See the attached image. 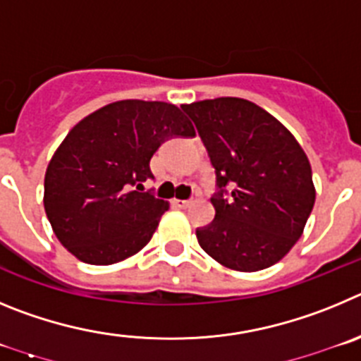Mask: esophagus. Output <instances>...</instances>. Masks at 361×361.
<instances>
[{"label": "esophagus", "instance_id": "obj_1", "mask_svg": "<svg viewBox=\"0 0 361 361\" xmlns=\"http://www.w3.org/2000/svg\"><path fill=\"white\" fill-rule=\"evenodd\" d=\"M173 203H174V204H176L178 209H187L188 204L192 203V201H190V200H174V201H173Z\"/></svg>", "mask_w": 361, "mask_h": 361}]
</instances>
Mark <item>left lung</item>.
<instances>
[{
    "mask_svg": "<svg viewBox=\"0 0 361 361\" xmlns=\"http://www.w3.org/2000/svg\"><path fill=\"white\" fill-rule=\"evenodd\" d=\"M216 169V217L196 230L214 261L259 271L281 261L300 239L314 204L306 152L275 116L237 97L181 106ZM226 190H232L225 197Z\"/></svg>",
    "mask_w": 361,
    "mask_h": 361,
    "instance_id": "1",
    "label": "left lung"
}]
</instances>
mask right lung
Instances as JSON below:
<instances>
[{
  "mask_svg": "<svg viewBox=\"0 0 361 361\" xmlns=\"http://www.w3.org/2000/svg\"><path fill=\"white\" fill-rule=\"evenodd\" d=\"M174 104L118 100L71 129L44 174V212L61 245L87 264L140 252L169 203L144 190L151 158L173 136H194Z\"/></svg>",
  "mask_w": 361,
  "mask_h": 361,
  "instance_id": "add662e5",
  "label": "right lung"
}]
</instances>
